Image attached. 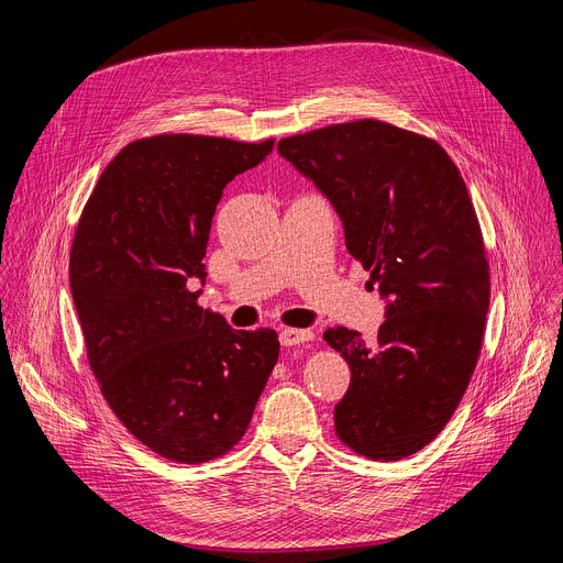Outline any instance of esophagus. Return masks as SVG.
Listing matches in <instances>:
<instances>
[{
    "label": "esophagus",
    "mask_w": 563,
    "mask_h": 563,
    "mask_svg": "<svg viewBox=\"0 0 563 563\" xmlns=\"http://www.w3.org/2000/svg\"><path fill=\"white\" fill-rule=\"evenodd\" d=\"M313 339V332L311 330H294V328H287L280 332V345L285 347H291V345H302L307 341Z\"/></svg>",
    "instance_id": "34e87169"
}]
</instances>
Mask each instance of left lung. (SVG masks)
Returning <instances> with one entry per match:
<instances>
[{
    "label": "left lung",
    "instance_id": "8db88e82",
    "mask_svg": "<svg viewBox=\"0 0 563 563\" xmlns=\"http://www.w3.org/2000/svg\"><path fill=\"white\" fill-rule=\"evenodd\" d=\"M278 153L332 202L387 302L372 345L323 334L352 369L336 437L374 461L410 456L454 415L484 341L490 272L465 183L439 142L380 120L291 135Z\"/></svg>",
    "mask_w": 563,
    "mask_h": 563
}]
</instances>
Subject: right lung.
I'll return each instance as SVG.
<instances>
[{
  "mask_svg": "<svg viewBox=\"0 0 563 563\" xmlns=\"http://www.w3.org/2000/svg\"><path fill=\"white\" fill-rule=\"evenodd\" d=\"M165 133L126 144L77 222L68 278L89 365L113 415L155 454L205 463L250 428L278 361L274 330H231L202 309L205 254L222 189L272 153Z\"/></svg>",
  "mask_w": 563,
  "mask_h": 563,
  "instance_id": "1",
  "label": "right lung"
}]
</instances>
